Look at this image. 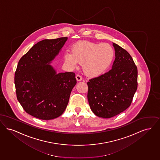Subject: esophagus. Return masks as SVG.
<instances>
[{
	"label": "esophagus",
	"mask_w": 160,
	"mask_h": 160,
	"mask_svg": "<svg viewBox=\"0 0 160 160\" xmlns=\"http://www.w3.org/2000/svg\"><path fill=\"white\" fill-rule=\"evenodd\" d=\"M76 78H77V80L78 81H81L82 80V77H81V75H77L76 76Z\"/></svg>",
	"instance_id": "34e87169"
}]
</instances>
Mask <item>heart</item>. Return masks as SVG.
Listing matches in <instances>:
<instances>
[{
  "label": "heart",
  "instance_id": "obj_1",
  "mask_svg": "<svg viewBox=\"0 0 160 160\" xmlns=\"http://www.w3.org/2000/svg\"><path fill=\"white\" fill-rule=\"evenodd\" d=\"M114 56V50L107 43L78 42L71 51H66L64 59L70 67L77 68L82 63L84 73L88 77L102 75L111 64Z\"/></svg>",
  "mask_w": 160,
  "mask_h": 160
}]
</instances>
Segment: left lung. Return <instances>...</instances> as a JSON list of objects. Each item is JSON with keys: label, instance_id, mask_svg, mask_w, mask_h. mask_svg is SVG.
Listing matches in <instances>:
<instances>
[{"label": "left lung", "instance_id": "8db88e82", "mask_svg": "<svg viewBox=\"0 0 160 160\" xmlns=\"http://www.w3.org/2000/svg\"><path fill=\"white\" fill-rule=\"evenodd\" d=\"M115 59L112 68L87 82L91 109L98 117L110 118L126 110L138 88V69L132 56L113 43Z\"/></svg>", "mask_w": 160, "mask_h": 160}]
</instances>
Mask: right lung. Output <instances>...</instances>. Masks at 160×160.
<instances>
[{
	"mask_svg": "<svg viewBox=\"0 0 160 160\" xmlns=\"http://www.w3.org/2000/svg\"><path fill=\"white\" fill-rule=\"evenodd\" d=\"M67 40V37L42 40L18 62L14 78L17 98L24 110L35 118H57L68 106L77 83L75 74L57 73L49 64Z\"/></svg>",
	"mask_w": 160,
	"mask_h": 160,
	"instance_id": "1",
	"label": "right lung"
}]
</instances>
